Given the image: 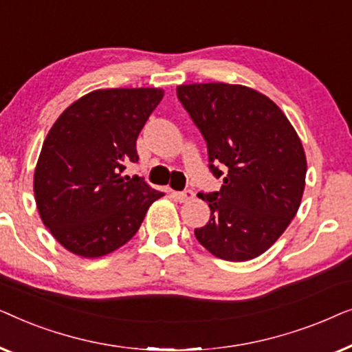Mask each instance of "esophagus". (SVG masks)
Wrapping results in <instances>:
<instances>
[{
	"label": "esophagus",
	"mask_w": 352,
	"mask_h": 352,
	"mask_svg": "<svg viewBox=\"0 0 352 352\" xmlns=\"http://www.w3.org/2000/svg\"><path fill=\"white\" fill-rule=\"evenodd\" d=\"M173 195H175V199L177 201H181V204H186V201H189V200L194 199L195 194L190 189H184V190H181V192H173Z\"/></svg>",
	"instance_id": "1"
}]
</instances>
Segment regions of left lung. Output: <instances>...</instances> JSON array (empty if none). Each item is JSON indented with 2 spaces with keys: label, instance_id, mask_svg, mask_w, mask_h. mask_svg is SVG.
Segmentation results:
<instances>
[{
  "label": "left lung",
  "instance_id": "8db88e82",
  "mask_svg": "<svg viewBox=\"0 0 352 352\" xmlns=\"http://www.w3.org/2000/svg\"><path fill=\"white\" fill-rule=\"evenodd\" d=\"M200 129L218 192H200L211 210L195 237L214 256L248 261L266 252L300 208L306 155L292 123L266 96L242 85L176 88Z\"/></svg>",
  "mask_w": 352,
  "mask_h": 352
}]
</instances>
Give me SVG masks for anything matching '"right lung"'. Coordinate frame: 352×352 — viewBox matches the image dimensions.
<instances>
[{
  "instance_id": "right-lung-1",
  "label": "right lung",
  "mask_w": 352,
  "mask_h": 352,
  "mask_svg": "<svg viewBox=\"0 0 352 352\" xmlns=\"http://www.w3.org/2000/svg\"><path fill=\"white\" fill-rule=\"evenodd\" d=\"M162 98L157 88L98 89L52 124L33 190L43 223L69 252L83 258L112 253L163 195L142 177L123 176L139 160L138 136Z\"/></svg>"
}]
</instances>
